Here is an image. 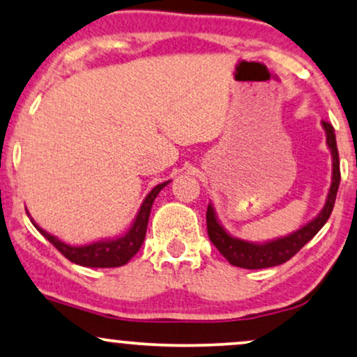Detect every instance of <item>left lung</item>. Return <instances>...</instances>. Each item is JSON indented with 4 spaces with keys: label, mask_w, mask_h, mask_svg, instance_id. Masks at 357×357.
Instances as JSON below:
<instances>
[{
    "label": "left lung",
    "mask_w": 357,
    "mask_h": 357,
    "mask_svg": "<svg viewBox=\"0 0 357 357\" xmlns=\"http://www.w3.org/2000/svg\"><path fill=\"white\" fill-rule=\"evenodd\" d=\"M324 134H326V144L333 158V174L331 185H329L326 202H324L321 212L313 220L291 231L289 235L278 236V238L266 241H248L238 236H233L225 230V227L220 223L215 212L213 205L208 204L206 208V230L212 243L217 246L218 252L228 259L233 266L246 268V270H259V268H270L283 265L289 258H293L300 250L318 233L324 223L328 222L329 215L333 212L334 202H336V193L340 188L341 172H340V153H337L336 135L334 129L328 122H321Z\"/></svg>",
    "instance_id": "8db88e82"
}]
</instances>
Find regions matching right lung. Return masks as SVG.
<instances>
[{
    "mask_svg": "<svg viewBox=\"0 0 357 357\" xmlns=\"http://www.w3.org/2000/svg\"><path fill=\"white\" fill-rule=\"evenodd\" d=\"M170 183L167 180L164 183H158L147 193L142 205H140L137 215H135L132 225L127 228L126 233L122 235H116L112 238H100L86 245H69L66 241L59 240L56 235H51L50 231L43 230L41 227L31 218L33 225L38 228V231L51 241L52 245L64 255L69 261L76 263V265L86 266V268H116L124 266L126 263L130 261V258L139 252L145 240V231H147L149 217H151V208L153 205V200L164 187ZM31 217V215H29Z\"/></svg>",
    "mask_w": 357,
    "mask_h": 357,
    "instance_id": "1",
    "label": "right lung"
}]
</instances>
